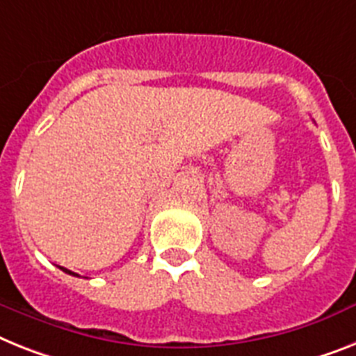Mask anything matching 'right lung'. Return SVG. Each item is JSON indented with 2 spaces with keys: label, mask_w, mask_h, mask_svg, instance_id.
Masks as SVG:
<instances>
[{
  "label": "right lung",
  "mask_w": 356,
  "mask_h": 356,
  "mask_svg": "<svg viewBox=\"0 0 356 356\" xmlns=\"http://www.w3.org/2000/svg\"><path fill=\"white\" fill-rule=\"evenodd\" d=\"M61 271L63 273H67V275H72V277H79V275H76V273H72V271H69V269H65V267H60Z\"/></svg>",
  "instance_id": "1"
}]
</instances>
